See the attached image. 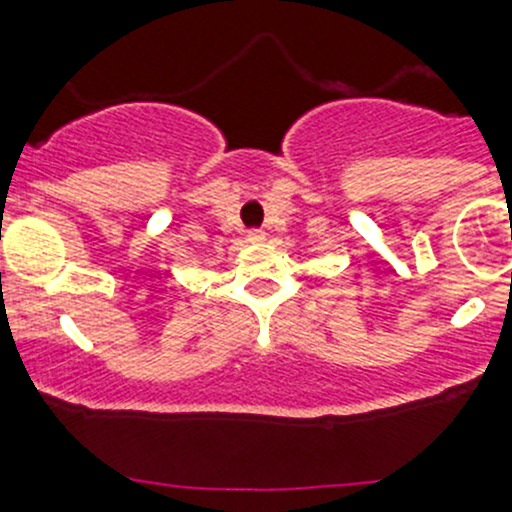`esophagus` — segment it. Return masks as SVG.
Here are the masks:
<instances>
[{
  "label": "esophagus",
  "instance_id": "esophagus-1",
  "mask_svg": "<svg viewBox=\"0 0 512 512\" xmlns=\"http://www.w3.org/2000/svg\"><path fill=\"white\" fill-rule=\"evenodd\" d=\"M265 232L262 230H250L247 232V242H250V245H262V242H265Z\"/></svg>",
  "mask_w": 512,
  "mask_h": 512
}]
</instances>
